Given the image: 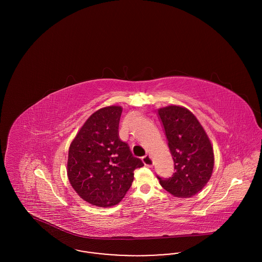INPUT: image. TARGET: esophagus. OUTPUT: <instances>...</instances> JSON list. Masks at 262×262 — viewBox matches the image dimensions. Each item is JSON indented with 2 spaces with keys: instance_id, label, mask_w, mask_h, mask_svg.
<instances>
[{
  "instance_id": "34e87169",
  "label": "esophagus",
  "mask_w": 262,
  "mask_h": 262,
  "mask_svg": "<svg viewBox=\"0 0 262 262\" xmlns=\"http://www.w3.org/2000/svg\"><path fill=\"white\" fill-rule=\"evenodd\" d=\"M141 160H142L143 164H144L145 166H147V167H152V166H153V160H152V158L150 157L149 155L143 156V157L141 158Z\"/></svg>"
}]
</instances>
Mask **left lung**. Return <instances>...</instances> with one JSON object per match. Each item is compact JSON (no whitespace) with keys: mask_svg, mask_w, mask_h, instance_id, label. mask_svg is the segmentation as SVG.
Listing matches in <instances>:
<instances>
[{"mask_svg":"<svg viewBox=\"0 0 262 262\" xmlns=\"http://www.w3.org/2000/svg\"><path fill=\"white\" fill-rule=\"evenodd\" d=\"M158 115L174 166L172 177L157 176L160 185L177 198L193 196L211 177V142L195 116L186 108L172 105L160 109Z\"/></svg>","mask_w":262,"mask_h":262,"instance_id":"obj_1","label":"left lung"}]
</instances>
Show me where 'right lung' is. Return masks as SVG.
Wrapping results in <instances>:
<instances>
[{
  "mask_svg": "<svg viewBox=\"0 0 262 262\" xmlns=\"http://www.w3.org/2000/svg\"><path fill=\"white\" fill-rule=\"evenodd\" d=\"M121 115L119 106L92 114L69 150L71 185L81 199L95 206L119 203L133 184L134 171L143 166L119 137Z\"/></svg>",
  "mask_w": 262,
  "mask_h": 262,
  "instance_id": "add662e5",
  "label": "right lung"
}]
</instances>
